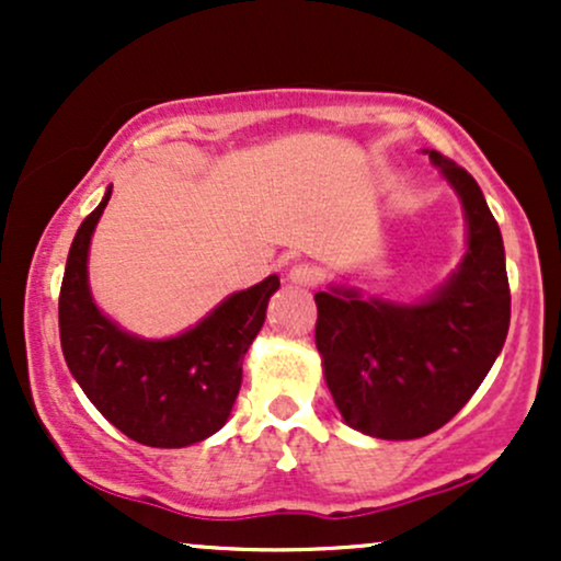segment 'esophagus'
<instances>
[{
  "label": "esophagus",
  "instance_id": "34e87169",
  "mask_svg": "<svg viewBox=\"0 0 561 561\" xmlns=\"http://www.w3.org/2000/svg\"><path fill=\"white\" fill-rule=\"evenodd\" d=\"M287 279L298 287H313L319 282V272L313 263L300 261V263H293V266H289Z\"/></svg>",
  "mask_w": 561,
  "mask_h": 561
}]
</instances>
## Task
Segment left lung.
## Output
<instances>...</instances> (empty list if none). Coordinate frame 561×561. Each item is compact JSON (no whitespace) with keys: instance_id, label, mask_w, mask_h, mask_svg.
Masks as SVG:
<instances>
[{"instance_id":"1","label":"left lung","mask_w":561,"mask_h":561,"mask_svg":"<svg viewBox=\"0 0 561 561\" xmlns=\"http://www.w3.org/2000/svg\"><path fill=\"white\" fill-rule=\"evenodd\" d=\"M467 216L459 272L427 300L317 293V347L343 420L382 440H414L454 420L504 347L512 317L504 240L478 182L430 150Z\"/></svg>"}]
</instances>
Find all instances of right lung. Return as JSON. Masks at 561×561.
<instances>
[{
    "mask_svg": "<svg viewBox=\"0 0 561 561\" xmlns=\"http://www.w3.org/2000/svg\"><path fill=\"white\" fill-rule=\"evenodd\" d=\"M111 192L70 244L60 287L62 356L96 411L131 440L192 446L227 424L242 385V358L261 332L279 276L229 295L179 337H134L94 306L87 279L89 242Z\"/></svg>",
    "mask_w": 561,
    "mask_h": 561,
    "instance_id": "1",
    "label": "right lung"
}]
</instances>
